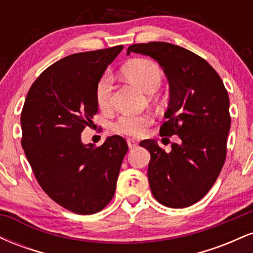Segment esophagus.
<instances>
[{
  "label": "esophagus",
  "instance_id": "esophagus-1",
  "mask_svg": "<svg viewBox=\"0 0 253 253\" xmlns=\"http://www.w3.org/2000/svg\"><path fill=\"white\" fill-rule=\"evenodd\" d=\"M127 144H128V147L129 149H133V147L136 146V140H134V139H127Z\"/></svg>",
  "mask_w": 253,
  "mask_h": 253
}]
</instances>
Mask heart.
Wrapping results in <instances>:
<instances>
[{"label": "heart", "mask_w": 253, "mask_h": 253, "mask_svg": "<svg viewBox=\"0 0 253 253\" xmlns=\"http://www.w3.org/2000/svg\"><path fill=\"white\" fill-rule=\"evenodd\" d=\"M124 76L140 88L143 91L151 94L161 86L163 81V71L157 63L146 58H134L127 62L121 68ZM113 90V78L104 74L97 81L95 86V101L98 108L107 109L110 104ZM150 114H124L110 125L114 133L128 136H139L146 132L147 127L152 123Z\"/></svg>", "instance_id": "1"}]
</instances>
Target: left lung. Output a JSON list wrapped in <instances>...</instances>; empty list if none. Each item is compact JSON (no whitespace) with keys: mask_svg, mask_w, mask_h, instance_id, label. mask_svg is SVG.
<instances>
[{"mask_svg":"<svg viewBox=\"0 0 253 253\" xmlns=\"http://www.w3.org/2000/svg\"><path fill=\"white\" fill-rule=\"evenodd\" d=\"M156 59L169 80L170 100L162 136H178L171 151L156 140H143L149 150V183L162 205L185 208L210 191L221 171L231 127L227 90L217 72L203 58L181 46L152 42L127 50ZM168 139V138H167Z\"/></svg>","mask_w":253,"mask_h":253,"instance_id":"left-lung-1","label":"left lung"}]
</instances>
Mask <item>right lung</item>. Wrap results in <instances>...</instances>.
Wrapping results in <instances>:
<instances>
[{
	"label": "right lung",
	"mask_w": 253,
	"mask_h": 253,
	"mask_svg": "<svg viewBox=\"0 0 253 253\" xmlns=\"http://www.w3.org/2000/svg\"><path fill=\"white\" fill-rule=\"evenodd\" d=\"M123 48L81 52L52 64L32 84L21 112V145L38 183L76 214L89 215L108 205L128 150L120 135L98 147L81 140L98 110L97 81Z\"/></svg>",
	"instance_id": "add662e5"
}]
</instances>
